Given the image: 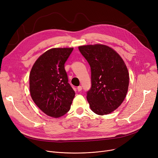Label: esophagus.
Masks as SVG:
<instances>
[{
  "mask_svg": "<svg viewBox=\"0 0 158 158\" xmlns=\"http://www.w3.org/2000/svg\"><path fill=\"white\" fill-rule=\"evenodd\" d=\"M77 90H78V92H81V91L82 90V86H78L77 87Z\"/></svg>",
  "mask_w": 158,
  "mask_h": 158,
  "instance_id": "34e87169",
  "label": "esophagus"
}]
</instances>
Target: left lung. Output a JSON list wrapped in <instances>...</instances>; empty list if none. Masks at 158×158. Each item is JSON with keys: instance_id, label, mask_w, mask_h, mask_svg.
Returning a JSON list of instances; mask_svg holds the SVG:
<instances>
[{"instance_id": "1", "label": "left lung", "mask_w": 158, "mask_h": 158, "mask_svg": "<svg viewBox=\"0 0 158 158\" xmlns=\"http://www.w3.org/2000/svg\"><path fill=\"white\" fill-rule=\"evenodd\" d=\"M90 65L92 88L87 92L90 109L99 115L112 113L122 104L129 87L125 62L114 50L102 44L79 47Z\"/></svg>"}]
</instances>
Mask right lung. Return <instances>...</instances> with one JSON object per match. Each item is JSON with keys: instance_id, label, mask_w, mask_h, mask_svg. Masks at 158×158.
Instances as JSON below:
<instances>
[{"instance_id": "add662e5", "label": "right lung", "mask_w": 158, "mask_h": 158, "mask_svg": "<svg viewBox=\"0 0 158 158\" xmlns=\"http://www.w3.org/2000/svg\"><path fill=\"white\" fill-rule=\"evenodd\" d=\"M73 48H53L41 54L29 75L32 101L49 117L59 118L70 109L75 92L68 82L64 63Z\"/></svg>"}]
</instances>
